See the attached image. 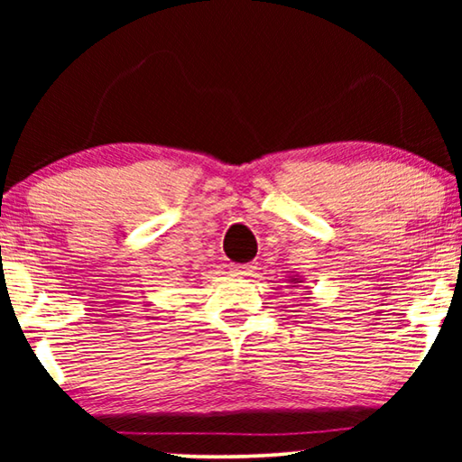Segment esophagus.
<instances>
[{
	"instance_id": "34e87169",
	"label": "esophagus",
	"mask_w": 462,
	"mask_h": 462,
	"mask_svg": "<svg viewBox=\"0 0 462 462\" xmlns=\"http://www.w3.org/2000/svg\"><path fill=\"white\" fill-rule=\"evenodd\" d=\"M254 264H252V263H248V264H233V273H236V275H252V273H254Z\"/></svg>"
}]
</instances>
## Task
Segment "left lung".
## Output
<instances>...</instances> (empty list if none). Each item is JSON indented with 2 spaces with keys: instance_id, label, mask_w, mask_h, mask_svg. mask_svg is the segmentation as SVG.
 <instances>
[{
  "instance_id": "obj_1",
  "label": "left lung",
  "mask_w": 462,
  "mask_h": 462,
  "mask_svg": "<svg viewBox=\"0 0 462 462\" xmlns=\"http://www.w3.org/2000/svg\"><path fill=\"white\" fill-rule=\"evenodd\" d=\"M299 280H300V277H299V275H294V277H290V282H292V283H300V282H299Z\"/></svg>"
}]
</instances>
